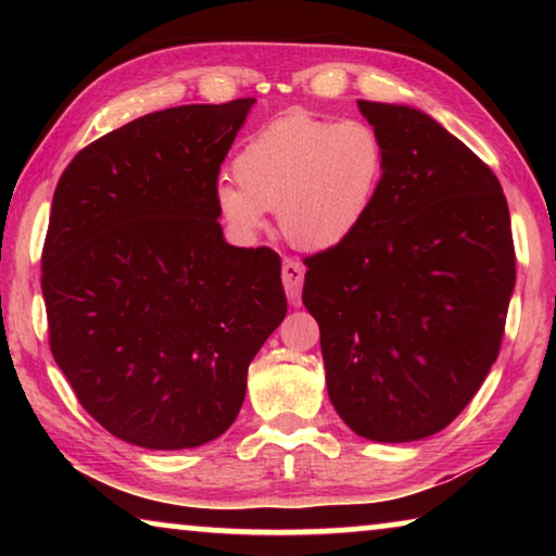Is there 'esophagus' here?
Here are the masks:
<instances>
[{
    "label": "esophagus",
    "mask_w": 556,
    "mask_h": 556,
    "mask_svg": "<svg viewBox=\"0 0 556 556\" xmlns=\"http://www.w3.org/2000/svg\"><path fill=\"white\" fill-rule=\"evenodd\" d=\"M281 281H285V291L291 299V304H299L301 285H304V265L296 260H285V265H281Z\"/></svg>",
    "instance_id": "esophagus-1"
}]
</instances>
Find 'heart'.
Listing matches in <instances>:
<instances>
[{"label":"heart","mask_w":556,"mask_h":556,"mask_svg":"<svg viewBox=\"0 0 556 556\" xmlns=\"http://www.w3.org/2000/svg\"><path fill=\"white\" fill-rule=\"evenodd\" d=\"M238 184L215 186L223 223L252 238L277 211L285 238L301 250H331L361 228L388 172V147L368 119L291 112L248 139L232 162Z\"/></svg>","instance_id":"obj_1"}]
</instances>
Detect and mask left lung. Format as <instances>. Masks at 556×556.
<instances>
[{"label": "left lung", "mask_w": 556, "mask_h": 556, "mask_svg": "<svg viewBox=\"0 0 556 556\" xmlns=\"http://www.w3.org/2000/svg\"><path fill=\"white\" fill-rule=\"evenodd\" d=\"M388 172L345 242L306 257L304 306L321 328L326 388L357 437L437 434L501 351L515 289L501 181L434 117L357 100Z\"/></svg>", "instance_id": "obj_1"}]
</instances>
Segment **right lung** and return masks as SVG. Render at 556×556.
<instances>
[{
	"label": "right lung",
	"instance_id": "right-lung-1",
	"mask_svg": "<svg viewBox=\"0 0 556 556\" xmlns=\"http://www.w3.org/2000/svg\"><path fill=\"white\" fill-rule=\"evenodd\" d=\"M255 98L152 112L75 154L41 255L51 353L112 437L176 451L238 417L285 321L281 260L225 242L215 186Z\"/></svg>",
	"mask_w": 556,
	"mask_h": 556
}]
</instances>
